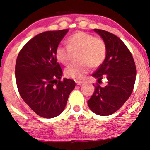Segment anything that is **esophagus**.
Instances as JSON below:
<instances>
[{
	"mask_svg": "<svg viewBox=\"0 0 150 150\" xmlns=\"http://www.w3.org/2000/svg\"><path fill=\"white\" fill-rule=\"evenodd\" d=\"M84 83L83 81H76V83L77 84V85H81V84H83Z\"/></svg>",
	"mask_w": 150,
	"mask_h": 150,
	"instance_id": "34e87169",
	"label": "esophagus"
}]
</instances>
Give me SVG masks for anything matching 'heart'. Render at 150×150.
<instances>
[{"instance_id":"1","label":"heart","mask_w":150,"mask_h":150,"mask_svg":"<svg viewBox=\"0 0 150 150\" xmlns=\"http://www.w3.org/2000/svg\"><path fill=\"white\" fill-rule=\"evenodd\" d=\"M80 51L81 62L71 63L65 69L67 77L75 80L83 79L91 67L100 66L106 57V43L101 38L85 32H79L69 37L67 45L57 47L55 56L59 62L66 65L69 62L73 52Z\"/></svg>"}]
</instances>
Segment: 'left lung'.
I'll list each match as a JSON object with an SVG mask.
<instances>
[{
    "label": "left lung",
    "instance_id": "1",
    "mask_svg": "<svg viewBox=\"0 0 150 150\" xmlns=\"http://www.w3.org/2000/svg\"><path fill=\"white\" fill-rule=\"evenodd\" d=\"M106 43L107 52L104 62L92 74L98 80L95 91L87 101L94 113L110 115L122 107L132 93L136 80V65L130 51L115 35L94 29ZM107 85L101 87V80Z\"/></svg>",
    "mask_w": 150,
    "mask_h": 150
}]
</instances>
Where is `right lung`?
<instances>
[{
  "label": "right lung",
  "mask_w": 150,
  "mask_h": 150,
  "mask_svg": "<svg viewBox=\"0 0 150 150\" xmlns=\"http://www.w3.org/2000/svg\"><path fill=\"white\" fill-rule=\"evenodd\" d=\"M69 29L50 30L28 41L20 51L16 63V81L22 100L39 116L53 118L65 109L76 83L61 81L63 71L55 50Z\"/></svg>",
  "instance_id": "add662e5"
}]
</instances>
